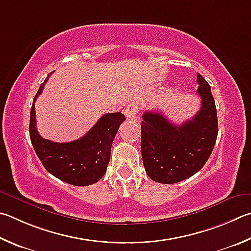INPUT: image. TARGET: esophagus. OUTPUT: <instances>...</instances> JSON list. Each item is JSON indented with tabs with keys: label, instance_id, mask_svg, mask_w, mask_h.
Segmentation results:
<instances>
[{
	"label": "esophagus",
	"instance_id": "esophagus-1",
	"mask_svg": "<svg viewBox=\"0 0 251 251\" xmlns=\"http://www.w3.org/2000/svg\"><path fill=\"white\" fill-rule=\"evenodd\" d=\"M137 112H138V106L136 105V104L131 103L125 108L124 114L127 118H134L136 116V114H137Z\"/></svg>",
	"mask_w": 251,
	"mask_h": 251
}]
</instances>
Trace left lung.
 Listing matches in <instances>:
<instances>
[{
  "label": "left lung",
  "instance_id": "8db88e82",
  "mask_svg": "<svg viewBox=\"0 0 251 251\" xmlns=\"http://www.w3.org/2000/svg\"><path fill=\"white\" fill-rule=\"evenodd\" d=\"M201 108L192 120L176 125L162 113L145 112L141 121V157L146 173L159 183L183 181L208 160L218 133L217 112L211 86L198 74Z\"/></svg>",
  "mask_w": 251,
  "mask_h": 251
}]
</instances>
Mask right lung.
<instances>
[{"instance_id":"add662e5","label":"right lung","mask_w":251,"mask_h":251,"mask_svg":"<svg viewBox=\"0 0 251 251\" xmlns=\"http://www.w3.org/2000/svg\"><path fill=\"white\" fill-rule=\"evenodd\" d=\"M48 79L40 84L30 108L29 136L35 152L45 169L59 180L76 186L97 183L105 175L112 143L125 115L120 112L104 114L83 137L75 141L54 143L45 139L36 128L35 101Z\"/></svg>"}]
</instances>
